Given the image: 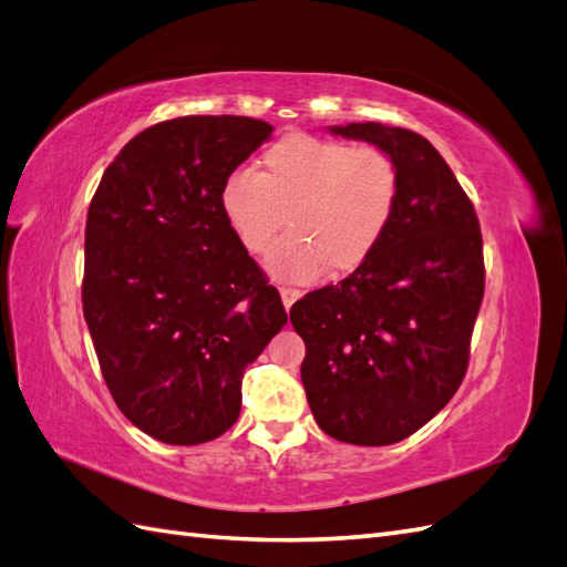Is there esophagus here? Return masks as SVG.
<instances>
[{
  "mask_svg": "<svg viewBox=\"0 0 567 567\" xmlns=\"http://www.w3.org/2000/svg\"><path fill=\"white\" fill-rule=\"evenodd\" d=\"M279 293H281V300H284L286 310H290V307H293V302L302 296L298 288H279Z\"/></svg>",
  "mask_w": 567,
  "mask_h": 567,
  "instance_id": "34e87169",
  "label": "esophagus"
}]
</instances>
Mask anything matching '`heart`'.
<instances>
[{
  "mask_svg": "<svg viewBox=\"0 0 567 567\" xmlns=\"http://www.w3.org/2000/svg\"><path fill=\"white\" fill-rule=\"evenodd\" d=\"M267 169H229L219 210L238 241L260 252L298 203L290 234L267 252L274 277L298 284L362 265L385 234L400 194L398 165L375 146H348L312 134H288L265 156Z\"/></svg>",
  "mask_w": 567,
  "mask_h": 567,
  "instance_id": "heart-1",
  "label": "heart"
}]
</instances>
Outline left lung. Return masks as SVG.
I'll return each mask as SVG.
<instances>
[{
  "mask_svg": "<svg viewBox=\"0 0 567 567\" xmlns=\"http://www.w3.org/2000/svg\"><path fill=\"white\" fill-rule=\"evenodd\" d=\"M398 165L400 194L379 246L348 279L290 307L305 340L312 416L340 442L383 447L447 406L468 367L485 293L477 215L425 136L383 123L326 127Z\"/></svg>",
  "mask_w": 567,
  "mask_h": 567,
  "instance_id": "left-lung-1",
  "label": "left lung"
}]
</instances>
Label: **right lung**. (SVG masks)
I'll return each instance as SVG.
<instances>
[{
	"label": "right lung",
	"mask_w": 567,
	"mask_h": 567,
	"mask_svg": "<svg viewBox=\"0 0 567 567\" xmlns=\"http://www.w3.org/2000/svg\"><path fill=\"white\" fill-rule=\"evenodd\" d=\"M271 130L241 115L165 120L125 144L92 198L84 321L117 409L165 444L227 433L246 367L288 321L219 210L221 179Z\"/></svg>",
	"instance_id": "obj_1"
}]
</instances>
